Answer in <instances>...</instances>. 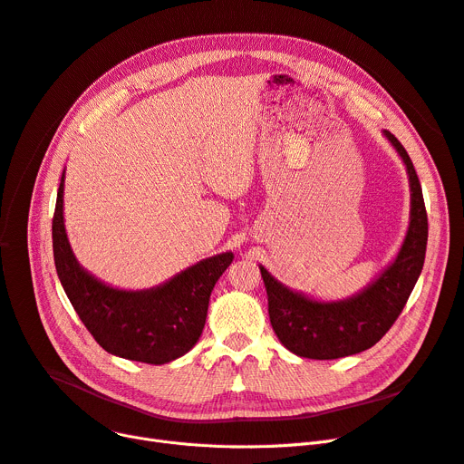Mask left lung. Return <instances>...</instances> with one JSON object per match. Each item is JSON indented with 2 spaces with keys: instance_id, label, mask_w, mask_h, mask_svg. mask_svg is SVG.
Wrapping results in <instances>:
<instances>
[{
  "instance_id": "8db88e82",
  "label": "left lung",
  "mask_w": 464,
  "mask_h": 464,
  "mask_svg": "<svg viewBox=\"0 0 464 464\" xmlns=\"http://www.w3.org/2000/svg\"><path fill=\"white\" fill-rule=\"evenodd\" d=\"M402 158L410 182V224L397 257L359 294L318 301L278 282L259 265L269 297V318L280 343L299 357L338 359L372 348L392 329L416 285L427 250V210L416 169L395 135L383 130Z\"/></svg>"
}]
</instances>
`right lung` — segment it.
<instances>
[{
	"instance_id": "1",
	"label": "right lung",
	"mask_w": 464,
	"mask_h": 464,
	"mask_svg": "<svg viewBox=\"0 0 464 464\" xmlns=\"http://www.w3.org/2000/svg\"><path fill=\"white\" fill-rule=\"evenodd\" d=\"M63 179L65 170L53 219L56 273L95 343L112 355L149 364L188 353L203 333L212 289L235 256L207 257L150 289L107 285L81 266L71 250L63 224Z\"/></svg>"
}]
</instances>
